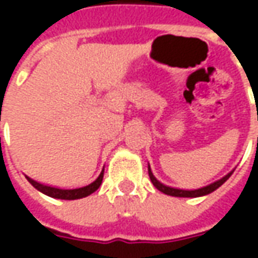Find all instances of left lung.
Masks as SVG:
<instances>
[{"instance_id": "8db88e82", "label": "left lung", "mask_w": 258, "mask_h": 258, "mask_svg": "<svg viewBox=\"0 0 258 258\" xmlns=\"http://www.w3.org/2000/svg\"><path fill=\"white\" fill-rule=\"evenodd\" d=\"M148 172H149V178H151V181L155 185V188H158L161 192L166 194V195H171V197H186V198H195V197H203V195H207V194H211L213 191H215L217 188H220L221 185H223L230 176H231V173H227L224 178L221 179H218V181H215V182L210 183V185H207V186H203V188H200V189H192V191H188V189H178V188H172V186H168V185H164L162 182H159L156 178L154 176V173L151 171V168L148 169Z\"/></svg>"}]
</instances>
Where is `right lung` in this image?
Segmentation results:
<instances>
[{
	"instance_id": "obj_1",
	"label": "right lung",
	"mask_w": 258,
	"mask_h": 258,
	"mask_svg": "<svg viewBox=\"0 0 258 258\" xmlns=\"http://www.w3.org/2000/svg\"><path fill=\"white\" fill-rule=\"evenodd\" d=\"M27 179L40 192L45 194V195H48L51 198H58V200H79V198H85L87 195L93 194L100 186V183L103 181V171L99 175V178L92 183H89L86 186H82V188H70V189L69 188H57V186H51V185H44V183L37 182V181L28 178V176H27Z\"/></svg>"
}]
</instances>
